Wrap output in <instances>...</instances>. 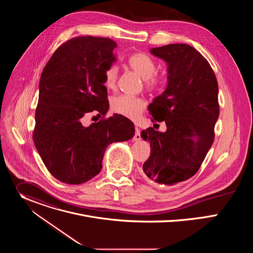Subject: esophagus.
Wrapping results in <instances>:
<instances>
[{
    "label": "esophagus",
    "mask_w": 253,
    "mask_h": 253,
    "mask_svg": "<svg viewBox=\"0 0 253 253\" xmlns=\"http://www.w3.org/2000/svg\"><path fill=\"white\" fill-rule=\"evenodd\" d=\"M134 141H140L141 140V135H140V129L138 127H135V135L133 137Z\"/></svg>",
    "instance_id": "34e87169"
}]
</instances>
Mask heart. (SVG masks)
<instances>
[{
  "instance_id": "b5f03b06",
  "label": "heart",
  "mask_w": 253,
  "mask_h": 253,
  "mask_svg": "<svg viewBox=\"0 0 253 253\" xmlns=\"http://www.w3.org/2000/svg\"><path fill=\"white\" fill-rule=\"evenodd\" d=\"M129 68L137 73L148 90H156L164 83V76L156 72L155 60L146 53L138 52L128 58ZM119 70L115 64H109L104 71V84L108 89H114L117 85ZM145 106L142 98L120 95L111 99L112 110L130 119L137 118Z\"/></svg>"
}]
</instances>
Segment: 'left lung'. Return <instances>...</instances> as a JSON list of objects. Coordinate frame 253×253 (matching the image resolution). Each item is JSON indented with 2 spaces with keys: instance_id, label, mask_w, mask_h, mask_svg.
Returning a JSON list of instances; mask_svg holds the SVG:
<instances>
[{
  "instance_id": "left-lung-1",
  "label": "left lung",
  "mask_w": 253,
  "mask_h": 253,
  "mask_svg": "<svg viewBox=\"0 0 253 253\" xmlns=\"http://www.w3.org/2000/svg\"><path fill=\"white\" fill-rule=\"evenodd\" d=\"M151 53L167 63L168 84L148 110L151 121H165L167 130L141 132L151 146L143 172L156 183L175 185L199 170L214 141L218 83L208 61L189 45H165Z\"/></svg>"
}]
</instances>
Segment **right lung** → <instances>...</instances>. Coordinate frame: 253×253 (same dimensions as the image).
<instances>
[{
  "instance_id": "obj_1",
  "label": "right lung",
  "mask_w": 253,
  "mask_h": 253,
  "mask_svg": "<svg viewBox=\"0 0 253 253\" xmlns=\"http://www.w3.org/2000/svg\"><path fill=\"white\" fill-rule=\"evenodd\" d=\"M116 46L109 38L80 36L61 45L42 72L33 140L49 172L64 183L87 182L101 171L110 143L134 136L128 118H105L104 71ZM94 111L101 120L84 126V117Z\"/></svg>"
}]
</instances>
